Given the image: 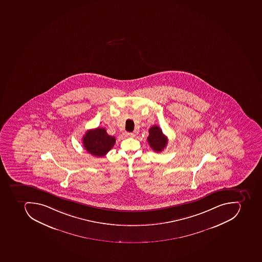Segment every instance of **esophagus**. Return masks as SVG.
<instances>
[{
    "instance_id": "1",
    "label": "esophagus",
    "mask_w": 262,
    "mask_h": 262,
    "mask_svg": "<svg viewBox=\"0 0 262 262\" xmlns=\"http://www.w3.org/2000/svg\"><path fill=\"white\" fill-rule=\"evenodd\" d=\"M123 136H125V137H133L134 136V133H132V132H124V134H123Z\"/></svg>"
}]
</instances>
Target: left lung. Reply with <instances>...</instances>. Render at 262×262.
I'll list each match as a JSON object with an SVG mask.
<instances>
[{
	"instance_id": "8db88e82",
	"label": "left lung",
	"mask_w": 262,
	"mask_h": 262,
	"mask_svg": "<svg viewBox=\"0 0 262 262\" xmlns=\"http://www.w3.org/2000/svg\"><path fill=\"white\" fill-rule=\"evenodd\" d=\"M149 136L147 138V141L150 147L157 152L162 151L165 146L167 145V137L162 133V130L158 126H152L150 128Z\"/></svg>"
}]
</instances>
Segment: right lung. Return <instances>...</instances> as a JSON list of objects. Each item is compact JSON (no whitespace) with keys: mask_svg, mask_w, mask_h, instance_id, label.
<instances>
[{"mask_svg":"<svg viewBox=\"0 0 262 262\" xmlns=\"http://www.w3.org/2000/svg\"><path fill=\"white\" fill-rule=\"evenodd\" d=\"M116 139L108 136L104 128L97 127L86 132L83 137V147L95 157H104L114 147Z\"/></svg>","mask_w":262,"mask_h":262,"instance_id":"1","label":"right lung"}]
</instances>
